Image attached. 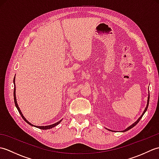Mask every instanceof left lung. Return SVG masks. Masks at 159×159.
Returning a JSON list of instances; mask_svg holds the SVG:
<instances>
[{"instance_id":"8db88e82","label":"left lung","mask_w":159,"mask_h":159,"mask_svg":"<svg viewBox=\"0 0 159 159\" xmlns=\"http://www.w3.org/2000/svg\"><path fill=\"white\" fill-rule=\"evenodd\" d=\"M149 100H150V93H149V94H148V103H147V106H146V109H145V110H144V111H143V114L142 115H141V117L139 118V119H138L137 120V121H135V122H134V124H132L131 125V126H130L129 127H128V128H126V130H123L122 132H125V131H127V130H130V129H131V128H133L134 126H136V125L138 124V123H139V121H140V120L141 119V117H143V114L145 113H146V111H147V109H148V104H149Z\"/></svg>"}]
</instances>
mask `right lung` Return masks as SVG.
<instances>
[{
    "mask_svg": "<svg viewBox=\"0 0 159 159\" xmlns=\"http://www.w3.org/2000/svg\"><path fill=\"white\" fill-rule=\"evenodd\" d=\"M13 83H14V85H15V77H14V79H13ZM13 98H14V102H15V104H16V107L17 109H18V111H19V113H20V116H22V117L23 118V120H25L26 123H28L29 125H31V126H35V127H37V128H39V129L47 130V129H50V128H53V127L56 126L57 125H58V124L61 122V120L59 121L58 122H57V123H55V124H52V125H49V126H34V125L31 124V123L29 122V121H28L27 120H26V118L23 116V115H22V112H21V111L20 110V108H19V107H18V103H17L16 97V85H15V87H14V91H13Z\"/></svg>",
    "mask_w": 159,
    "mask_h": 159,
    "instance_id": "obj_1",
    "label": "right lung"
}]
</instances>
